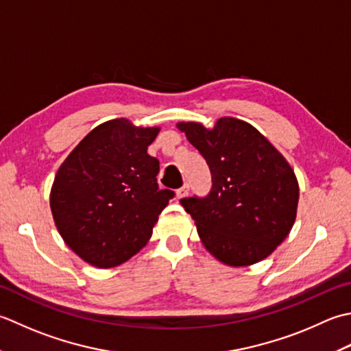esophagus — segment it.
<instances>
[{
    "instance_id": "obj_1",
    "label": "esophagus",
    "mask_w": 351,
    "mask_h": 351,
    "mask_svg": "<svg viewBox=\"0 0 351 351\" xmlns=\"http://www.w3.org/2000/svg\"><path fill=\"white\" fill-rule=\"evenodd\" d=\"M188 192H189V186L184 184V186H182L180 189L176 191V198L177 199H182V198H184L186 195H188Z\"/></svg>"
}]
</instances>
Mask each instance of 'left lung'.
Listing matches in <instances>:
<instances>
[{
  "instance_id": "8db88e82",
  "label": "left lung",
  "mask_w": 351,
  "mask_h": 351,
  "mask_svg": "<svg viewBox=\"0 0 351 351\" xmlns=\"http://www.w3.org/2000/svg\"><path fill=\"white\" fill-rule=\"evenodd\" d=\"M206 159L212 191L183 198L202 244L227 267H248L268 257L295 223L300 188L294 169L257 128L223 117L207 128L177 123Z\"/></svg>"
}]
</instances>
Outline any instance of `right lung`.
<instances>
[{
	"label": "right lung",
	"instance_id": "1",
	"mask_svg": "<svg viewBox=\"0 0 351 351\" xmlns=\"http://www.w3.org/2000/svg\"><path fill=\"white\" fill-rule=\"evenodd\" d=\"M160 127L106 121L62 163L49 207L62 239L84 262L115 268L147 245L173 191H159V160L148 153Z\"/></svg>",
	"mask_w": 351,
	"mask_h": 351
}]
</instances>
